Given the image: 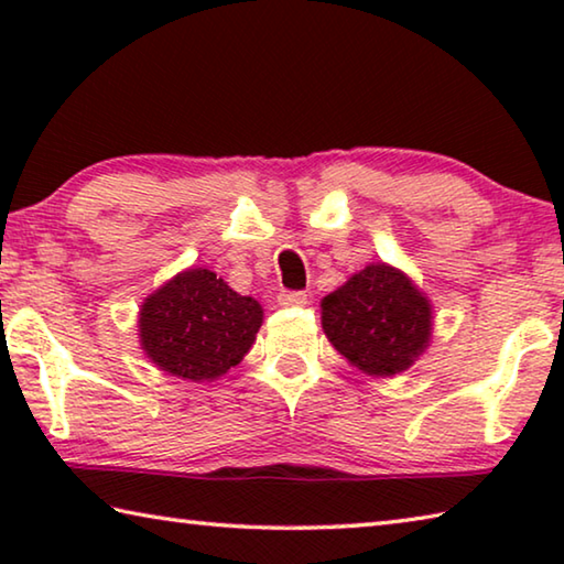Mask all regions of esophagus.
<instances>
[{
	"label": "esophagus",
	"mask_w": 564,
	"mask_h": 564,
	"mask_svg": "<svg viewBox=\"0 0 564 564\" xmlns=\"http://www.w3.org/2000/svg\"><path fill=\"white\" fill-rule=\"evenodd\" d=\"M279 303L285 305V308H301V305L308 303V295H305L303 291H281Z\"/></svg>",
	"instance_id": "esophagus-1"
}]
</instances>
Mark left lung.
Instances as JSON below:
<instances>
[{
	"label": "left lung",
	"mask_w": 564,
	"mask_h": 564,
	"mask_svg": "<svg viewBox=\"0 0 564 564\" xmlns=\"http://www.w3.org/2000/svg\"><path fill=\"white\" fill-rule=\"evenodd\" d=\"M321 326L360 373L393 378L431 346L433 305L408 273L380 261L321 301Z\"/></svg>",
	"instance_id": "left-lung-1"
}]
</instances>
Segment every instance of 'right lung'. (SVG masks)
<instances>
[{
	"instance_id": "1",
	"label": "right lung",
	"mask_w": 564,
	"mask_h": 564,
	"mask_svg": "<svg viewBox=\"0 0 564 564\" xmlns=\"http://www.w3.org/2000/svg\"><path fill=\"white\" fill-rule=\"evenodd\" d=\"M263 323L261 303L208 269H186L139 308V346L159 370L212 383L243 360Z\"/></svg>"
}]
</instances>
